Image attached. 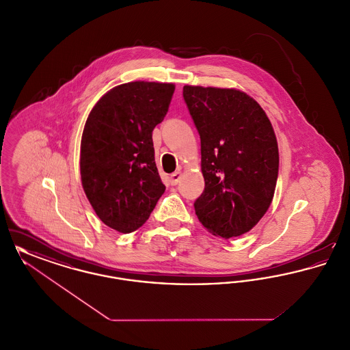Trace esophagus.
<instances>
[{"instance_id":"34e87169","label":"esophagus","mask_w":350,"mask_h":350,"mask_svg":"<svg viewBox=\"0 0 350 350\" xmlns=\"http://www.w3.org/2000/svg\"><path fill=\"white\" fill-rule=\"evenodd\" d=\"M181 174H183L181 169H178V170H176L174 173H172V174H170V185L174 186V185H177V183H180Z\"/></svg>"}]
</instances>
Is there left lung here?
I'll use <instances>...</instances> for the list:
<instances>
[{"mask_svg": "<svg viewBox=\"0 0 350 350\" xmlns=\"http://www.w3.org/2000/svg\"><path fill=\"white\" fill-rule=\"evenodd\" d=\"M200 136L204 190L194 202L208 232L223 239L250 231L274 197L280 154L262 107L236 89L183 86Z\"/></svg>", "mask_w": 350, "mask_h": 350, "instance_id": "1", "label": "left lung"}]
</instances>
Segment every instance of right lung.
Returning <instances> with one entry per match:
<instances>
[{
    "label": "right lung",
    "instance_id": "obj_1",
    "mask_svg": "<svg viewBox=\"0 0 350 350\" xmlns=\"http://www.w3.org/2000/svg\"><path fill=\"white\" fill-rule=\"evenodd\" d=\"M173 93V83H122L102 96L86 119L80 154L83 191L97 217L118 232L142 227L165 191L152 131L167 116Z\"/></svg>",
    "mask_w": 350,
    "mask_h": 350
}]
</instances>
